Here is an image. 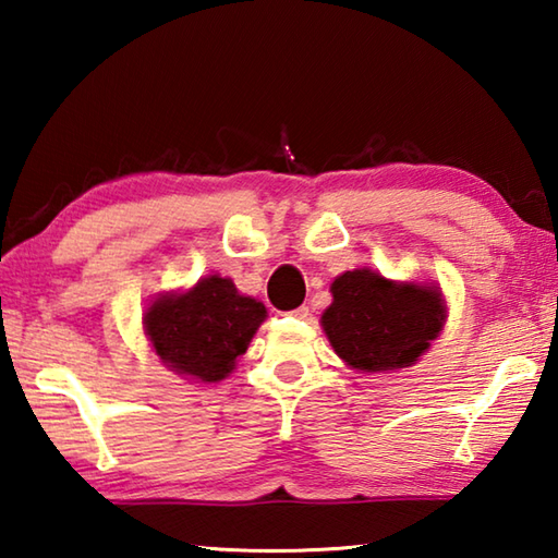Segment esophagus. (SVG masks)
<instances>
[{
  "label": "esophagus",
  "mask_w": 558,
  "mask_h": 558,
  "mask_svg": "<svg viewBox=\"0 0 558 558\" xmlns=\"http://www.w3.org/2000/svg\"><path fill=\"white\" fill-rule=\"evenodd\" d=\"M290 315H292V317H298V319H310V315H313V313H310V307L302 305V307H298V310H292Z\"/></svg>",
  "instance_id": "1"
}]
</instances>
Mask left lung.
I'll return each mask as SVG.
<instances>
[{
    "label": "left lung",
    "mask_w": 558,
    "mask_h": 558,
    "mask_svg": "<svg viewBox=\"0 0 558 558\" xmlns=\"http://www.w3.org/2000/svg\"><path fill=\"white\" fill-rule=\"evenodd\" d=\"M329 290L332 305L323 313V329L337 356L362 374L415 364L446 323V300L436 286L356 268L335 278Z\"/></svg>",
    "instance_id": "left-lung-1"
}]
</instances>
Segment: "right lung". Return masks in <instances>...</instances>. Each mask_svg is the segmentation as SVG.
<instances>
[{
  "label": "right lung",
  "instance_id": "1",
  "mask_svg": "<svg viewBox=\"0 0 558 558\" xmlns=\"http://www.w3.org/2000/svg\"><path fill=\"white\" fill-rule=\"evenodd\" d=\"M263 319V302L241 295L229 278L209 276L186 292L159 295L143 325L167 369L216 384L235 369V359L245 354Z\"/></svg>",
  "mask_w": 558,
  "mask_h": 558
}]
</instances>
